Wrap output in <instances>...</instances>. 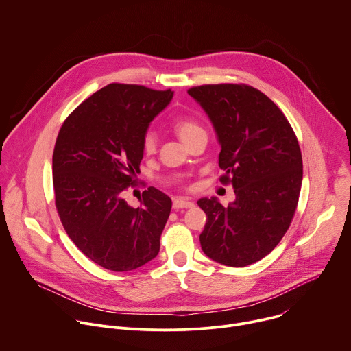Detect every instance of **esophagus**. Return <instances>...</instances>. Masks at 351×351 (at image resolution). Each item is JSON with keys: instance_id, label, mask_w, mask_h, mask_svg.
<instances>
[{"instance_id": "34e87169", "label": "esophagus", "mask_w": 351, "mask_h": 351, "mask_svg": "<svg viewBox=\"0 0 351 351\" xmlns=\"http://www.w3.org/2000/svg\"><path fill=\"white\" fill-rule=\"evenodd\" d=\"M188 207H193V202H191L188 199H182V197L174 199V202H173V208H176V210L188 208Z\"/></svg>"}]
</instances>
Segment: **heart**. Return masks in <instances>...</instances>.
I'll use <instances>...</instances> for the list:
<instances>
[{
    "mask_svg": "<svg viewBox=\"0 0 351 351\" xmlns=\"http://www.w3.org/2000/svg\"><path fill=\"white\" fill-rule=\"evenodd\" d=\"M171 128L174 133L185 143L189 145L193 140H196L200 136H206V130L203 126L192 117L189 115H178L174 118ZM143 152L145 155H154L156 152V136L154 132H147L143 137L141 141Z\"/></svg>",
    "mask_w": 351,
    "mask_h": 351,
    "instance_id": "obj_1",
    "label": "heart"
}]
</instances>
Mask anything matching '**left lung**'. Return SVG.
<instances>
[{
	"instance_id": "8db88e82",
	"label": "left lung",
	"mask_w": 351,
	"mask_h": 351,
	"mask_svg": "<svg viewBox=\"0 0 351 351\" xmlns=\"http://www.w3.org/2000/svg\"><path fill=\"white\" fill-rule=\"evenodd\" d=\"M188 95L213 122L219 181L236 195L228 206L215 197L197 202L207 215L202 250L226 266L251 265L280 243L293 218L303 177L298 138L281 110L252 86L202 85Z\"/></svg>"
}]
</instances>
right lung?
<instances>
[{"label":"right lung","instance_id":"obj_1","mask_svg":"<svg viewBox=\"0 0 351 351\" xmlns=\"http://www.w3.org/2000/svg\"><path fill=\"white\" fill-rule=\"evenodd\" d=\"M173 93L110 84L81 103L58 134L52 171L60 221L74 244L104 269L134 270L159 252L171 199L149 186L134 208L123 192L137 185L143 137Z\"/></svg>","mask_w":351,"mask_h":351}]
</instances>
